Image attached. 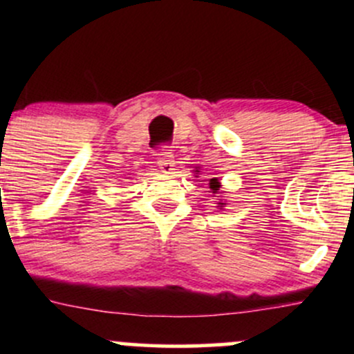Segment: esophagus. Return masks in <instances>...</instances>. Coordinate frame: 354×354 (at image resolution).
Returning a JSON list of instances; mask_svg holds the SVG:
<instances>
[{
  "label": "esophagus",
  "instance_id": "34e87169",
  "mask_svg": "<svg viewBox=\"0 0 354 354\" xmlns=\"http://www.w3.org/2000/svg\"><path fill=\"white\" fill-rule=\"evenodd\" d=\"M174 158L173 154H165V156H161L160 160H158V166H160V169L163 171L165 174H173L174 171Z\"/></svg>",
  "mask_w": 354,
  "mask_h": 354
}]
</instances>
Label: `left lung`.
<instances>
[{"instance_id":"obj_1","label":"left lung","mask_w":354,"mask_h":354,"mask_svg":"<svg viewBox=\"0 0 354 354\" xmlns=\"http://www.w3.org/2000/svg\"><path fill=\"white\" fill-rule=\"evenodd\" d=\"M194 176L196 178H200L201 176V168L200 166H196V169H194ZM203 181H208V188H209V191L208 193H211V196H216L218 198V201H216V206L219 209H225V206L228 205V203H226L225 200H223L221 196H219V194H221V183H219V180L218 178H209V180H203Z\"/></svg>"}]
</instances>
